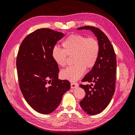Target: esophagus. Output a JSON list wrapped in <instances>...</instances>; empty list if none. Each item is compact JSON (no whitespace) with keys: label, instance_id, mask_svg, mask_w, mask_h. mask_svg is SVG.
Wrapping results in <instances>:
<instances>
[{"label":"esophagus","instance_id":"esophagus-1","mask_svg":"<svg viewBox=\"0 0 135 135\" xmlns=\"http://www.w3.org/2000/svg\"><path fill=\"white\" fill-rule=\"evenodd\" d=\"M79 87V85L76 82H71V88H76Z\"/></svg>","mask_w":135,"mask_h":135}]
</instances>
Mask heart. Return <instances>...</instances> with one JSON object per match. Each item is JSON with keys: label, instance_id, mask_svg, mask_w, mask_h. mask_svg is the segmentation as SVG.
Segmentation results:
<instances>
[{"label": "heart", "instance_id": "obj_1", "mask_svg": "<svg viewBox=\"0 0 135 135\" xmlns=\"http://www.w3.org/2000/svg\"><path fill=\"white\" fill-rule=\"evenodd\" d=\"M63 49L55 46L52 50V57L57 65L65 66L68 56L74 55L75 65L62 70L60 73L62 79L75 81L83 74L85 68L95 66L100 54V44L93 37L87 38L80 34L69 35L62 43Z\"/></svg>", "mask_w": 135, "mask_h": 135}]
</instances>
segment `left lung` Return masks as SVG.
Returning a JSON list of instances; mask_svg holds the SVG:
<instances>
[{"instance_id": "obj_1", "label": "left lung", "mask_w": 135, "mask_h": 135, "mask_svg": "<svg viewBox=\"0 0 135 135\" xmlns=\"http://www.w3.org/2000/svg\"><path fill=\"white\" fill-rule=\"evenodd\" d=\"M78 29L91 30L97 36L100 44V54L96 64L81 80L93 82L94 84L79 85L86 93L80 102L81 108L89 115H95L107 107L115 92L116 56L107 36L99 28L85 26Z\"/></svg>"}]
</instances>
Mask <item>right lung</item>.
I'll list each match as a JSON object with an SVG mask.
<instances>
[{
    "instance_id": "obj_1",
    "label": "right lung",
    "mask_w": 135,
    "mask_h": 135,
    "mask_svg": "<svg viewBox=\"0 0 135 135\" xmlns=\"http://www.w3.org/2000/svg\"><path fill=\"white\" fill-rule=\"evenodd\" d=\"M64 33L50 28L38 29L22 42L16 60L19 86L25 100L37 112L48 114L59 107L70 88L68 80L59 79L58 65L52 50Z\"/></svg>"
}]
</instances>
